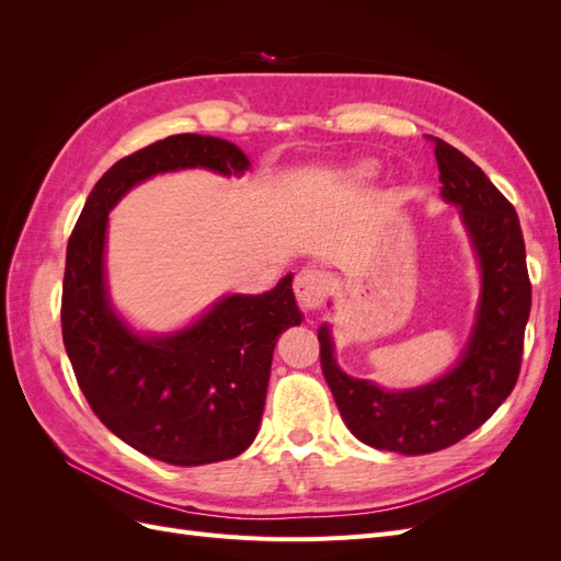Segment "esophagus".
<instances>
[{"label": "esophagus", "mask_w": 561, "mask_h": 561, "mask_svg": "<svg viewBox=\"0 0 561 561\" xmlns=\"http://www.w3.org/2000/svg\"><path fill=\"white\" fill-rule=\"evenodd\" d=\"M330 290V278L320 268H301L295 278V295L301 309L322 307Z\"/></svg>", "instance_id": "obj_1"}]
</instances>
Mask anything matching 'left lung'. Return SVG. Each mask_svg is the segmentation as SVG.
Listing matches in <instances>:
<instances>
[{
  "label": "left lung",
  "instance_id": "1",
  "mask_svg": "<svg viewBox=\"0 0 561 561\" xmlns=\"http://www.w3.org/2000/svg\"><path fill=\"white\" fill-rule=\"evenodd\" d=\"M431 142L443 182L439 190L461 208L482 266L478 322L461 360L428 386L390 393L344 375L334 363L330 328L318 330L322 375L348 431L369 447L410 456L456 445L513 393L531 311L524 236L513 203L456 147L439 138Z\"/></svg>",
  "mask_w": 561,
  "mask_h": 561
}]
</instances>
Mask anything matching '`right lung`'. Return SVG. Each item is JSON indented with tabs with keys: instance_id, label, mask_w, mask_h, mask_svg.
Wrapping results in <instances>:
<instances>
[{
	"instance_id": "right-lung-1",
	"label": "right lung",
	"mask_w": 561,
	"mask_h": 561,
	"mask_svg": "<svg viewBox=\"0 0 561 561\" xmlns=\"http://www.w3.org/2000/svg\"><path fill=\"white\" fill-rule=\"evenodd\" d=\"M243 151L180 133L116 161L98 180L67 243L62 342L95 416L126 445L173 466L239 456L257 435L278 334L299 325L293 274L264 295L219 299L194 325L147 339L110 307L107 215L130 186L180 168L248 171Z\"/></svg>"
}]
</instances>
